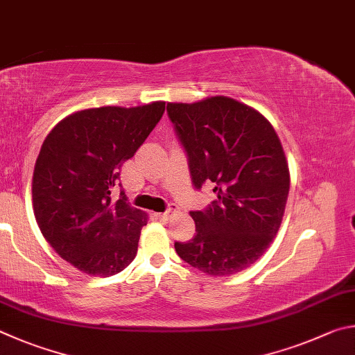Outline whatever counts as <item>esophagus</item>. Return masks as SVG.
<instances>
[{"mask_svg": "<svg viewBox=\"0 0 355 355\" xmlns=\"http://www.w3.org/2000/svg\"><path fill=\"white\" fill-rule=\"evenodd\" d=\"M178 210V207H176V204H170V206H168V209L165 210V212H162V214H159L157 216L160 220H164V221H166L168 218H170V216L176 212Z\"/></svg>", "mask_w": 355, "mask_h": 355, "instance_id": "34e87169", "label": "esophagus"}]
</instances>
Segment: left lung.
Returning <instances> with one entry per match:
<instances>
[{"label":"left lung","instance_id":"1","mask_svg":"<svg viewBox=\"0 0 355 355\" xmlns=\"http://www.w3.org/2000/svg\"><path fill=\"white\" fill-rule=\"evenodd\" d=\"M187 153L191 182H214L216 200L190 212L196 234L176 241L178 256L210 276H229L262 256L282 223L290 190L281 140L266 118L227 96L168 103Z\"/></svg>","mask_w":355,"mask_h":355}]
</instances>
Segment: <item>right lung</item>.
Returning <instances> with one entry per match:
<instances>
[{"label":"right lung","mask_w":355,"mask_h":355,"mask_svg":"<svg viewBox=\"0 0 355 355\" xmlns=\"http://www.w3.org/2000/svg\"><path fill=\"white\" fill-rule=\"evenodd\" d=\"M164 112V101L85 109L46 135L33 176L34 215L43 237L74 268L109 277L134 260L148 218L123 190L115 202L110 191Z\"/></svg>","instance_id":"add662e5"}]
</instances>
